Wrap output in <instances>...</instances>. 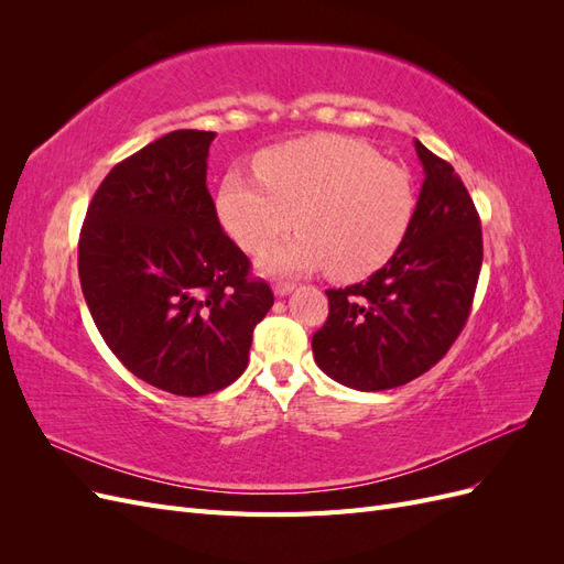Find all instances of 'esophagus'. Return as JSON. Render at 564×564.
<instances>
[{
    "instance_id": "esophagus-1",
    "label": "esophagus",
    "mask_w": 564,
    "mask_h": 564,
    "mask_svg": "<svg viewBox=\"0 0 564 564\" xmlns=\"http://www.w3.org/2000/svg\"><path fill=\"white\" fill-rule=\"evenodd\" d=\"M294 282H275V286H272V292H275V296H286V294H292L294 292Z\"/></svg>"
}]
</instances>
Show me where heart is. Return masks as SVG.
Returning <instances> with one entry per match:
<instances>
[{"mask_svg":"<svg viewBox=\"0 0 564 564\" xmlns=\"http://www.w3.org/2000/svg\"><path fill=\"white\" fill-rule=\"evenodd\" d=\"M251 181L230 172L216 193L220 226L259 253L289 228L292 240L261 256L265 272L329 265L338 280H360L386 265L412 226L416 185L402 164L346 135L317 133L261 152Z\"/></svg>","mask_w":564,"mask_h":564,"instance_id":"b5f03b06","label":"heart"}]
</instances>
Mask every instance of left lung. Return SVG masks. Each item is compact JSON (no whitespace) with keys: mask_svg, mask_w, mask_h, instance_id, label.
<instances>
[{"mask_svg":"<svg viewBox=\"0 0 564 564\" xmlns=\"http://www.w3.org/2000/svg\"><path fill=\"white\" fill-rule=\"evenodd\" d=\"M423 164L416 214L395 256L367 282L327 289L329 317L313 336L317 367L355 390L421 377L466 327L482 268V228L454 166L414 141Z\"/></svg>","mask_w":564,"mask_h":564,"instance_id":"1","label":"left lung"}]
</instances>
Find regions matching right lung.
Instances as JSON below:
<instances>
[{"label":"right lung","instance_id":"right-lung-1","mask_svg":"<svg viewBox=\"0 0 564 564\" xmlns=\"http://www.w3.org/2000/svg\"><path fill=\"white\" fill-rule=\"evenodd\" d=\"M214 135L178 129L112 166L79 235L82 294L100 336L133 377L183 398L240 379L275 301L218 224Z\"/></svg>","mask_w":564,"mask_h":564}]
</instances>
